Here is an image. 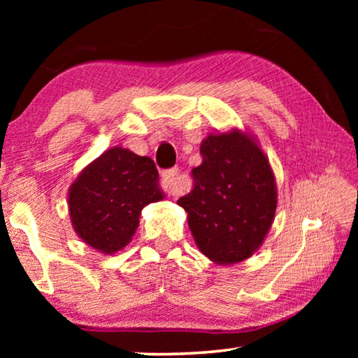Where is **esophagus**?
Masks as SVG:
<instances>
[{
    "mask_svg": "<svg viewBox=\"0 0 358 358\" xmlns=\"http://www.w3.org/2000/svg\"><path fill=\"white\" fill-rule=\"evenodd\" d=\"M162 187L171 194V196H178V194L183 192V187H181L178 181V169H169V171L162 172Z\"/></svg>",
    "mask_w": 358,
    "mask_h": 358,
    "instance_id": "34e87169",
    "label": "esophagus"
}]
</instances>
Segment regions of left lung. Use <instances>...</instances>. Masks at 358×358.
I'll return each instance as SVG.
<instances>
[{"mask_svg":"<svg viewBox=\"0 0 358 358\" xmlns=\"http://www.w3.org/2000/svg\"><path fill=\"white\" fill-rule=\"evenodd\" d=\"M202 164L192 169L194 187L178 199L202 254L217 265L250 259L275 220L273 171L256 137L237 128L208 134Z\"/></svg>","mask_w":358,"mask_h":358,"instance_id":"8db88e82","label":"left lung"}]
</instances>
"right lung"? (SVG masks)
<instances>
[{"instance_id":"right-lung-1","label":"right lung","mask_w":358,"mask_h":358,"mask_svg":"<svg viewBox=\"0 0 358 358\" xmlns=\"http://www.w3.org/2000/svg\"><path fill=\"white\" fill-rule=\"evenodd\" d=\"M164 197L153 159L113 147L90 162L71 185V224L93 250L113 254L129 245L145 205Z\"/></svg>"}]
</instances>
